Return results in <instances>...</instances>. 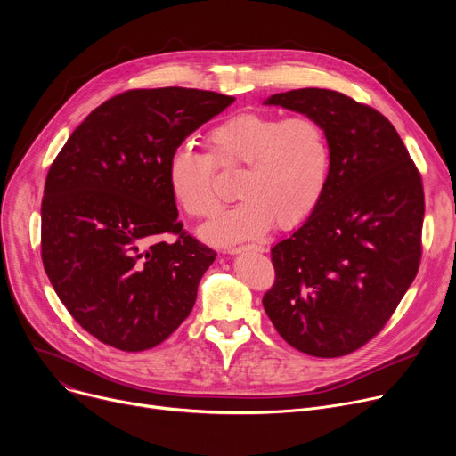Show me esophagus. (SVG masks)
I'll return each mask as SVG.
<instances>
[{"mask_svg": "<svg viewBox=\"0 0 456 456\" xmlns=\"http://www.w3.org/2000/svg\"><path fill=\"white\" fill-rule=\"evenodd\" d=\"M229 253H231V255H238V253H265V248L258 246V244H248V246L231 248Z\"/></svg>", "mask_w": 456, "mask_h": 456, "instance_id": "obj_1", "label": "esophagus"}]
</instances>
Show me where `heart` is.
<instances>
[{
    "mask_svg": "<svg viewBox=\"0 0 456 456\" xmlns=\"http://www.w3.org/2000/svg\"><path fill=\"white\" fill-rule=\"evenodd\" d=\"M207 153L181 146L167 157L166 181L177 207L194 220H212L224 207L216 172H240L242 201L203 236L236 244L266 234L273 224L296 229L314 214L330 174V142L316 118L246 110L234 112L205 134Z\"/></svg>",
    "mask_w": 456,
    "mask_h": 456,
    "instance_id": "heart-1",
    "label": "heart"
}]
</instances>
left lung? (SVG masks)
Returning <instances> with one entry per match:
<instances>
[{
    "instance_id": "1",
    "label": "left lung",
    "mask_w": 456,
    "mask_h": 456,
    "mask_svg": "<svg viewBox=\"0 0 456 456\" xmlns=\"http://www.w3.org/2000/svg\"><path fill=\"white\" fill-rule=\"evenodd\" d=\"M265 105L322 122L330 174L314 214L273 246L275 282L262 305L297 351L344 356L382 330L418 273L421 175L388 119L342 92L299 88Z\"/></svg>"
}]
</instances>
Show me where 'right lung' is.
Listing matches in <instances>:
<instances>
[{
    "label": "right lung",
    "instance_id": "right-lung-1",
    "mask_svg": "<svg viewBox=\"0 0 456 456\" xmlns=\"http://www.w3.org/2000/svg\"><path fill=\"white\" fill-rule=\"evenodd\" d=\"M234 98L166 86L94 109L50 166L42 262L71 314L100 342L146 351L188 318L216 253L183 231L167 157ZM174 233V243L159 238Z\"/></svg>",
    "mask_w": 456,
    "mask_h": 456
}]
</instances>
